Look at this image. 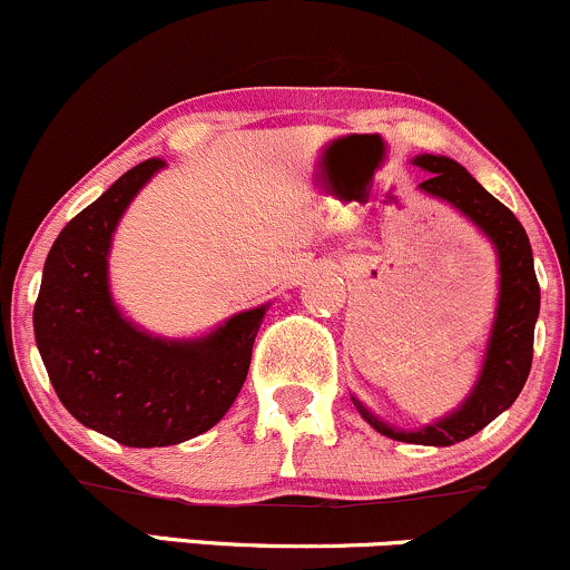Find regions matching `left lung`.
Masks as SVG:
<instances>
[{
  "instance_id": "8db88e82",
  "label": "left lung",
  "mask_w": 570,
  "mask_h": 570,
  "mask_svg": "<svg viewBox=\"0 0 570 570\" xmlns=\"http://www.w3.org/2000/svg\"><path fill=\"white\" fill-rule=\"evenodd\" d=\"M412 163L429 171V179L417 185L421 193L453 206L495 248V257H499V303H495V316L490 324L485 356H482L480 375H476L469 396L453 412L421 429L391 426L375 412L364 407L356 396L351 399L358 415L389 440L450 448V444L469 440L476 431L485 429L503 410L512 407L514 399L520 396L533 362V330L535 318H539L541 292L533 271L531 240H528L514 214L501 200H495L453 158L417 155Z\"/></svg>"
}]
</instances>
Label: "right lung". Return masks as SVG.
Here are the masks:
<instances>
[{
    "label": "right lung",
    "instance_id": "1",
    "mask_svg": "<svg viewBox=\"0 0 570 570\" xmlns=\"http://www.w3.org/2000/svg\"><path fill=\"white\" fill-rule=\"evenodd\" d=\"M166 160H144L63 227L45 259L35 337L58 399L82 426L166 448L203 434L233 407L267 305L200 337H160L134 324L109 289V248L130 200Z\"/></svg>",
    "mask_w": 570,
    "mask_h": 570
}]
</instances>
